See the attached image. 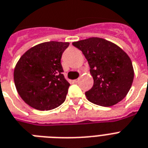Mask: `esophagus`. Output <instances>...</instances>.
I'll use <instances>...</instances> for the list:
<instances>
[{"label": "esophagus", "instance_id": "34e87169", "mask_svg": "<svg viewBox=\"0 0 148 148\" xmlns=\"http://www.w3.org/2000/svg\"><path fill=\"white\" fill-rule=\"evenodd\" d=\"M78 81H79V79H77V80H74V83L77 84V83H78Z\"/></svg>", "mask_w": 148, "mask_h": 148}]
</instances>
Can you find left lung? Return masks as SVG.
I'll list each match as a JSON object with an SVG mask.
<instances>
[{"label":"left lung","mask_w":148,"mask_h":148,"mask_svg":"<svg viewBox=\"0 0 148 148\" xmlns=\"http://www.w3.org/2000/svg\"><path fill=\"white\" fill-rule=\"evenodd\" d=\"M90 65L93 86L85 93L91 103L112 106L128 94L134 80L132 62L126 52L115 43L99 37L74 42Z\"/></svg>","instance_id":"left-lung-1"}]
</instances>
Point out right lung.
Wrapping results in <instances>:
<instances>
[{
  "label": "right lung",
  "instance_id": "add662e5",
  "mask_svg": "<svg viewBox=\"0 0 148 148\" xmlns=\"http://www.w3.org/2000/svg\"><path fill=\"white\" fill-rule=\"evenodd\" d=\"M69 42H45L32 47L15 66L16 89L33 109L47 111L64 102L70 84L62 74L61 58Z\"/></svg>",
  "mask_w": 148,
  "mask_h": 148
}]
</instances>
